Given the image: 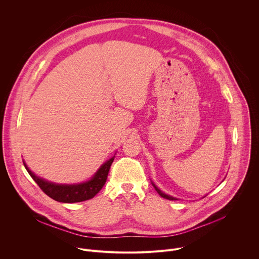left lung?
Segmentation results:
<instances>
[{
	"mask_svg": "<svg viewBox=\"0 0 259 259\" xmlns=\"http://www.w3.org/2000/svg\"><path fill=\"white\" fill-rule=\"evenodd\" d=\"M152 181V180H151ZM152 184H153V186H154V188H155V190L158 192V194L162 197V198H164V199H167V200H171V201H175V200H177L176 198H174V197H172V196H169V195H167V194H165V193H163L157 186H156V184L152 181Z\"/></svg>",
	"mask_w": 259,
	"mask_h": 259,
	"instance_id": "8db88e82",
	"label": "left lung"
}]
</instances>
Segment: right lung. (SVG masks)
<instances>
[{
  "instance_id": "right-lung-1",
  "label": "right lung",
  "mask_w": 259,
  "mask_h": 259,
  "mask_svg": "<svg viewBox=\"0 0 259 259\" xmlns=\"http://www.w3.org/2000/svg\"><path fill=\"white\" fill-rule=\"evenodd\" d=\"M115 156L104 162L99 169L94 173V175L86 181L80 183H72V184H61L48 181L40 176L35 175L22 160L23 165L30 175V177L36 182V184L41 188V190L49 196L51 199L61 202V203H77L83 202L86 200L92 199L96 194L104 186V183L107 178V174L109 171L112 163L114 162Z\"/></svg>"
}]
</instances>
